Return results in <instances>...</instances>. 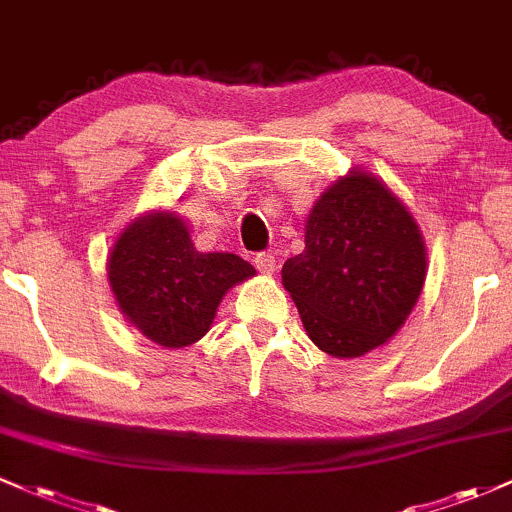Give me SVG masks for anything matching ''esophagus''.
<instances>
[{
	"label": "esophagus",
	"instance_id": "34e87169",
	"mask_svg": "<svg viewBox=\"0 0 512 512\" xmlns=\"http://www.w3.org/2000/svg\"><path fill=\"white\" fill-rule=\"evenodd\" d=\"M255 267L257 272L265 274V277H269V274H274V269H277V260H274L272 252H260V255H255Z\"/></svg>",
	"mask_w": 512,
	"mask_h": 512
}]
</instances>
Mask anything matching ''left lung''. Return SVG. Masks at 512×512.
Here are the masks:
<instances>
[{
	"instance_id": "obj_1",
	"label": "left lung",
	"mask_w": 512,
	"mask_h": 512,
	"mask_svg": "<svg viewBox=\"0 0 512 512\" xmlns=\"http://www.w3.org/2000/svg\"><path fill=\"white\" fill-rule=\"evenodd\" d=\"M428 274L408 206L367 170L335 179L306 218V247L282 267L306 335L338 359L386 345L411 316Z\"/></svg>"
}]
</instances>
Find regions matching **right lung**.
<instances>
[{
  "label": "right lung",
  "mask_w": 512,
  "mask_h": 512,
  "mask_svg": "<svg viewBox=\"0 0 512 512\" xmlns=\"http://www.w3.org/2000/svg\"><path fill=\"white\" fill-rule=\"evenodd\" d=\"M255 267L233 252H199L184 218L148 211L121 230L106 260L111 294L133 328L167 350L194 345L218 303Z\"/></svg>",
  "instance_id": "obj_1"
}]
</instances>
